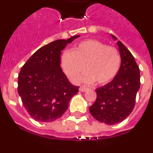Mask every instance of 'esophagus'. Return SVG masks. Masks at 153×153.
Instances as JSON below:
<instances>
[{"label":"esophagus","instance_id":"34e87169","mask_svg":"<svg viewBox=\"0 0 153 153\" xmlns=\"http://www.w3.org/2000/svg\"><path fill=\"white\" fill-rule=\"evenodd\" d=\"M79 91H81V92H86L87 91H88V88H85V87H80L79 88Z\"/></svg>","mask_w":153,"mask_h":153}]
</instances>
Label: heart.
Instances as JSON below:
<instances>
[{"label":"heart","instance_id":"1","mask_svg":"<svg viewBox=\"0 0 153 153\" xmlns=\"http://www.w3.org/2000/svg\"><path fill=\"white\" fill-rule=\"evenodd\" d=\"M62 68L68 79L74 84L80 82L103 85L110 82L119 72L122 58L116 48L109 47L97 40H85L62 55Z\"/></svg>","mask_w":153,"mask_h":153}]
</instances>
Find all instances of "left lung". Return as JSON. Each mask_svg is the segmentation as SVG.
<instances>
[{
    "mask_svg": "<svg viewBox=\"0 0 153 153\" xmlns=\"http://www.w3.org/2000/svg\"><path fill=\"white\" fill-rule=\"evenodd\" d=\"M115 41L117 38L111 35ZM122 65L116 76L109 83L96 89L97 100L89 108L92 116L106 125H115L132 112L140 89V69L134 58L120 41H117Z\"/></svg>",
    "mask_w": 153,
    "mask_h": 153,
    "instance_id": "left-lung-1",
    "label": "left lung"
}]
</instances>
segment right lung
I'll return each mask as SVG.
<instances>
[{
	"label": "right lung",
	"mask_w": 153,
	"mask_h": 153,
	"mask_svg": "<svg viewBox=\"0 0 153 153\" xmlns=\"http://www.w3.org/2000/svg\"><path fill=\"white\" fill-rule=\"evenodd\" d=\"M80 35L41 47L24 64L18 77V94L32 118L50 122L60 118L79 87L70 83L60 67L61 51Z\"/></svg>",
	"instance_id": "right-lung-1"
}]
</instances>
